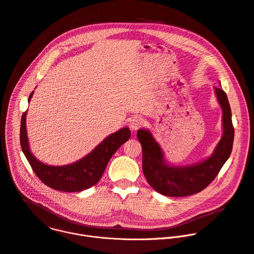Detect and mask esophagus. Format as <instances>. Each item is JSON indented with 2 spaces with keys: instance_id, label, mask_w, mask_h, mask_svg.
<instances>
[{
  "instance_id": "1",
  "label": "esophagus",
  "mask_w": 254,
  "mask_h": 254,
  "mask_svg": "<svg viewBox=\"0 0 254 254\" xmlns=\"http://www.w3.org/2000/svg\"><path fill=\"white\" fill-rule=\"evenodd\" d=\"M144 125V121L139 117H133L129 121V127L132 130H137L139 127H141Z\"/></svg>"
}]
</instances>
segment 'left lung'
<instances>
[{
    "label": "left lung",
    "instance_id": "obj_1",
    "mask_svg": "<svg viewBox=\"0 0 254 254\" xmlns=\"http://www.w3.org/2000/svg\"><path fill=\"white\" fill-rule=\"evenodd\" d=\"M222 110L223 134L212 154L206 159L185 166L166 163L159 144L148 129H138L136 136L142 147V172L149 186L160 194L188 196L203 190L216 178L228 159L233 145L234 128L231 110L223 90L214 88Z\"/></svg>",
    "mask_w": 254,
    "mask_h": 254
}]
</instances>
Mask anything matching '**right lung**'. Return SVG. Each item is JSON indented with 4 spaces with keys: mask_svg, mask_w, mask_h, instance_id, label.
I'll list each match as a JSON object with an SVG mask.
<instances>
[{
    "mask_svg": "<svg viewBox=\"0 0 254 254\" xmlns=\"http://www.w3.org/2000/svg\"><path fill=\"white\" fill-rule=\"evenodd\" d=\"M33 94L34 92L29 97V103ZM26 115L27 112L23 114L21 120L20 141L22 150L37 177L49 188L60 191L76 192L97 185L109 160L130 136L129 128L123 127L106 137L92 152L81 159L66 165H48L37 159L30 150L26 128Z\"/></svg>",
    "mask_w": 254,
    "mask_h": 254,
    "instance_id": "1",
    "label": "right lung"
}]
</instances>
